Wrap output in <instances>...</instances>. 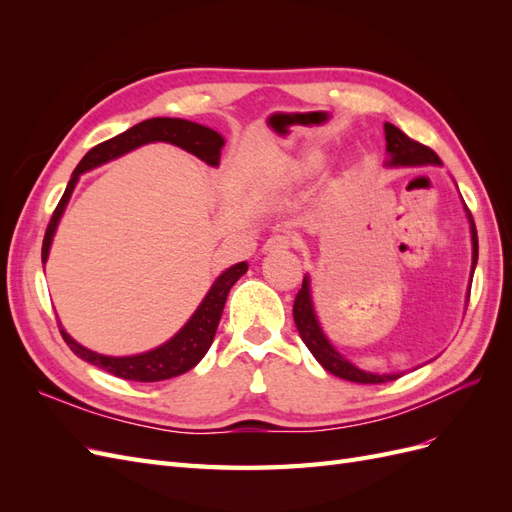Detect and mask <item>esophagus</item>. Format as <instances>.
<instances>
[{"mask_svg":"<svg viewBox=\"0 0 512 512\" xmlns=\"http://www.w3.org/2000/svg\"><path fill=\"white\" fill-rule=\"evenodd\" d=\"M294 243V237L288 235V232H282V235H273L267 239L265 243V252H280V250H288V247H292Z\"/></svg>","mask_w":512,"mask_h":512,"instance_id":"obj_1","label":"esophagus"}]
</instances>
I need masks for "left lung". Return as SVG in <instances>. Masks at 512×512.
<instances>
[{"label": "left lung", "instance_id": "obj_1", "mask_svg": "<svg viewBox=\"0 0 512 512\" xmlns=\"http://www.w3.org/2000/svg\"><path fill=\"white\" fill-rule=\"evenodd\" d=\"M384 138H386V153H389V160L384 162L386 166H395V168H399V166H408V168L410 166H442L440 158L429 147L412 141L410 136H406L389 121L384 123ZM466 215H468L470 237H472V271H470V284H472V275H474L476 260H478V235H476V226H474L472 213L468 211V207H466ZM468 299H470V290H468ZM292 316H294V324H297V331L303 339V344L309 348V352L314 354V359L324 369L331 371L333 376L350 380V382H359V384H382V382L397 380L401 376V374H376V371H365L361 367H356L354 363H350L342 352L335 350L331 339L320 327L314 297H312V280H309V275L303 277V286L297 292V299H294V305H292Z\"/></svg>", "mask_w": 512, "mask_h": 512}]
</instances>
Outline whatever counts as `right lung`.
Returning a JSON list of instances; mask_svg holds the SVG:
<instances>
[{"label": "right lung", "instance_id": "add662e5", "mask_svg": "<svg viewBox=\"0 0 512 512\" xmlns=\"http://www.w3.org/2000/svg\"><path fill=\"white\" fill-rule=\"evenodd\" d=\"M147 143H170L175 147H181L183 151L192 153V156H196L198 160H203L205 164L215 168L220 164L222 147L226 141L220 132H215L207 126H200V123H194L188 119L153 117V119L136 123L134 128L117 134L115 138H108V141L96 145L94 149H89L85 153V158L79 162V166L74 168V173L68 181V188L64 196H61L57 209L53 211L49 226H46L44 241H42V265L49 260L51 243L57 232L59 220L68 207V200L76 188V183H79V177L87 173V170H94L106 162L121 158L123 153L134 151L136 147H143ZM245 271H247V262H237V265L222 271V275L213 282V286L205 294V299L196 307L192 318L185 322L183 327L168 339V342H164L162 346L153 350L132 354V356L98 354L94 350L81 346L76 339H72L59 322L61 337H64V342L70 346V350L76 356H79V359L96 365L108 371V374L123 380L160 382V380L181 376L185 371L196 367L200 359L207 354V350L211 348L215 331H218V324L224 312L228 292L232 286H235L239 277L245 275Z\"/></svg>", "mask_w": 512, "mask_h": 512}]
</instances>
